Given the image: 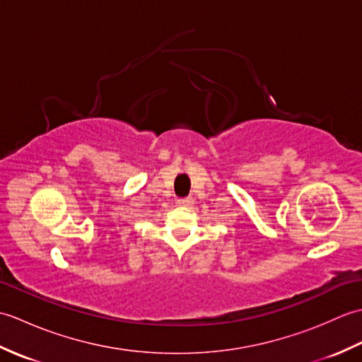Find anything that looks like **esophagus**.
Here are the masks:
<instances>
[{"mask_svg":"<svg viewBox=\"0 0 362 362\" xmlns=\"http://www.w3.org/2000/svg\"><path fill=\"white\" fill-rule=\"evenodd\" d=\"M177 204H179L180 206H191L194 204V199L188 196V197H182V199H177Z\"/></svg>","mask_w":362,"mask_h":362,"instance_id":"34e87169","label":"esophagus"}]
</instances>
